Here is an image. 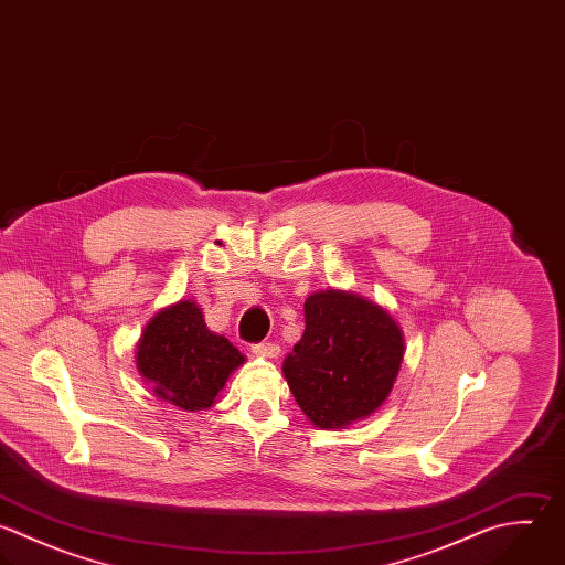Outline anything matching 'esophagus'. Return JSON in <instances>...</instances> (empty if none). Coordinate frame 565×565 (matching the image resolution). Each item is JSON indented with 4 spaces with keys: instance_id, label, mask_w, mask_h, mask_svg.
Wrapping results in <instances>:
<instances>
[{
    "instance_id": "obj_1",
    "label": "esophagus",
    "mask_w": 565,
    "mask_h": 565,
    "mask_svg": "<svg viewBox=\"0 0 565 565\" xmlns=\"http://www.w3.org/2000/svg\"><path fill=\"white\" fill-rule=\"evenodd\" d=\"M252 351L256 353V355H260V358H278L280 355V347L276 344V342H258V344H254L252 347Z\"/></svg>"
}]
</instances>
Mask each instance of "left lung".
I'll return each mask as SVG.
<instances>
[{
  "label": "left lung",
  "mask_w": 565,
  "mask_h": 565,
  "mask_svg": "<svg viewBox=\"0 0 565 565\" xmlns=\"http://www.w3.org/2000/svg\"><path fill=\"white\" fill-rule=\"evenodd\" d=\"M402 358V331L380 305L327 289L305 300V333L282 373L318 428H342L382 406Z\"/></svg>",
  "instance_id": "left-lung-1"
}]
</instances>
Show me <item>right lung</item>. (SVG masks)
Instances as JSON below:
<instances>
[{"label":"right lung","mask_w":565,"mask_h":565,"mask_svg":"<svg viewBox=\"0 0 565 565\" xmlns=\"http://www.w3.org/2000/svg\"><path fill=\"white\" fill-rule=\"evenodd\" d=\"M243 362L225 335L207 329L194 300L161 309L137 347V369L154 384V395L190 413L210 408Z\"/></svg>","instance_id":"obj_1"}]
</instances>
